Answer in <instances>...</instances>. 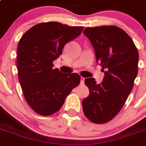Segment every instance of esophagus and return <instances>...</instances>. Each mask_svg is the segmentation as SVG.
<instances>
[{"label":"esophagus","instance_id":"34e87169","mask_svg":"<svg viewBox=\"0 0 146 146\" xmlns=\"http://www.w3.org/2000/svg\"><path fill=\"white\" fill-rule=\"evenodd\" d=\"M84 80H85V78H84V77H81V85H83V84H84Z\"/></svg>","mask_w":146,"mask_h":146}]
</instances>
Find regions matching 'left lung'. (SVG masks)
Wrapping results in <instances>:
<instances>
[{
  "label": "left lung",
  "instance_id": "obj_1",
  "mask_svg": "<svg viewBox=\"0 0 146 146\" xmlns=\"http://www.w3.org/2000/svg\"><path fill=\"white\" fill-rule=\"evenodd\" d=\"M84 34L92 42L104 77L99 84L94 78L85 79L89 95L82 101L83 111L92 122L106 123L122 110L133 89L138 51L130 36L116 26L88 27Z\"/></svg>",
  "mask_w": 146,
  "mask_h": 146
}]
</instances>
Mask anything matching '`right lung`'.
Masks as SVG:
<instances>
[{
	"mask_svg": "<svg viewBox=\"0 0 146 146\" xmlns=\"http://www.w3.org/2000/svg\"><path fill=\"white\" fill-rule=\"evenodd\" d=\"M83 29L56 21L39 23L20 39L16 56L19 83L27 104L37 114L49 116L59 111L66 96L79 85V75L61 73L53 68L52 62Z\"/></svg>",
	"mask_w": 146,
	"mask_h": 146,
	"instance_id": "obj_1",
	"label": "right lung"
}]
</instances>
